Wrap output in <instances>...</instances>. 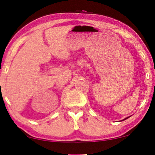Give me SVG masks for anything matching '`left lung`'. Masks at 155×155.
Instances as JSON below:
<instances>
[{"label": "left lung", "mask_w": 155, "mask_h": 155, "mask_svg": "<svg viewBox=\"0 0 155 155\" xmlns=\"http://www.w3.org/2000/svg\"><path fill=\"white\" fill-rule=\"evenodd\" d=\"M129 117H130V116H128V117H127V118H124V120H125L126 119H127V118H128Z\"/></svg>", "instance_id": "8db88e82"}]
</instances>
